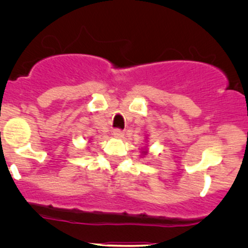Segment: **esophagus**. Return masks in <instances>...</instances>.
I'll return each mask as SVG.
<instances>
[{
	"label": "esophagus",
	"mask_w": 248,
	"mask_h": 248,
	"mask_svg": "<svg viewBox=\"0 0 248 248\" xmlns=\"http://www.w3.org/2000/svg\"><path fill=\"white\" fill-rule=\"evenodd\" d=\"M112 134H114V137H117V138H121V137H124V131L120 128H115L114 131H112Z\"/></svg>",
	"instance_id": "1"
}]
</instances>
